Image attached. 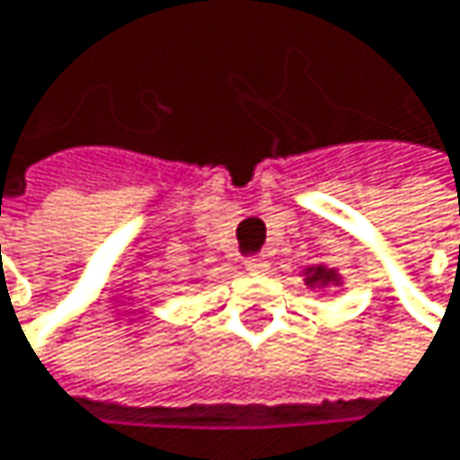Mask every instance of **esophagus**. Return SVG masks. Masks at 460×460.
<instances>
[{
	"label": "esophagus",
	"mask_w": 460,
	"mask_h": 460,
	"mask_svg": "<svg viewBox=\"0 0 460 460\" xmlns=\"http://www.w3.org/2000/svg\"><path fill=\"white\" fill-rule=\"evenodd\" d=\"M244 269L250 273H263L269 271V261L266 258H261V255H250L247 261H244Z\"/></svg>",
	"instance_id": "34e87169"
}]
</instances>
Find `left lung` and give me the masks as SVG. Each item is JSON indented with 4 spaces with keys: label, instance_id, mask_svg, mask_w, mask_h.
<instances>
[{
    "label": "left lung",
    "instance_id": "obj_1",
    "mask_svg": "<svg viewBox=\"0 0 460 460\" xmlns=\"http://www.w3.org/2000/svg\"><path fill=\"white\" fill-rule=\"evenodd\" d=\"M314 281H321V284H329V281H334V273L332 271H323V269H315L311 276H308V284H314Z\"/></svg>",
    "mask_w": 460,
    "mask_h": 460
}]
</instances>
